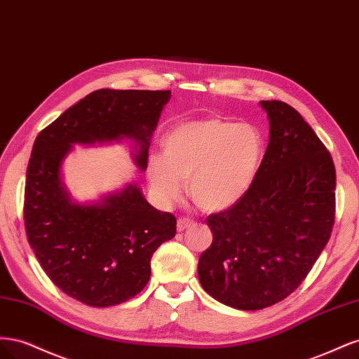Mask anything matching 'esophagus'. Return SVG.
Here are the masks:
<instances>
[{
  "mask_svg": "<svg viewBox=\"0 0 359 359\" xmlns=\"http://www.w3.org/2000/svg\"><path fill=\"white\" fill-rule=\"evenodd\" d=\"M193 224H194V222L190 220L189 217H180L178 222H177V231L184 232L186 229H189V227H191Z\"/></svg>",
  "mask_w": 359,
  "mask_h": 359,
  "instance_id": "esophagus-1",
  "label": "esophagus"
}]
</instances>
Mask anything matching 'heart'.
I'll return each instance as SVG.
<instances>
[{"label":"heart","instance_id":"heart-1","mask_svg":"<svg viewBox=\"0 0 359 359\" xmlns=\"http://www.w3.org/2000/svg\"><path fill=\"white\" fill-rule=\"evenodd\" d=\"M163 148L165 156L153 154L147 168L154 198L169 205L189 180L193 202L203 211L219 212L232 208L253 187L265 140L252 124L203 118L177 124Z\"/></svg>","mask_w":359,"mask_h":359}]
</instances>
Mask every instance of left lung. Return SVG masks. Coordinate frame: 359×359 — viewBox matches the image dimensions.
Returning <instances> with one entry per match:
<instances>
[{
    "label": "left lung",
    "instance_id": "left-lung-1",
    "mask_svg": "<svg viewBox=\"0 0 359 359\" xmlns=\"http://www.w3.org/2000/svg\"><path fill=\"white\" fill-rule=\"evenodd\" d=\"M269 142L253 187L232 208L206 219L212 244L201 255L206 293L236 310L289 297L327 245L335 215L331 154L292 106L259 102Z\"/></svg>",
    "mask_w": 359,
    "mask_h": 359
}]
</instances>
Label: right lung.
<instances>
[{
	"label": "right lung",
	"instance_id": "1",
	"mask_svg": "<svg viewBox=\"0 0 359 359\" xmlns=\"http://www.w3.org/2000/svg\"><path fill=\"white\" fill-rule=\"evenodd\" d=\"M170 91L97 90L39 133L25 181L28 243L43 271L66 295L91 307L133 298L151 277V257L177 233V219L144 198L136 182L78 202L62 181L73 145L133 142L139 170Z\"/></svg>",
	"mask_w": 359,
	"mask_h": 359
}]
</instances>
